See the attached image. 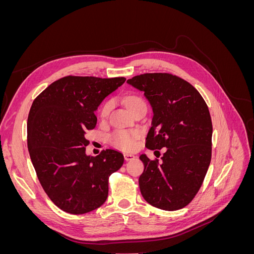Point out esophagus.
Masks as SVG:
<instances>
[{
    "label": "esophagus",
    "mask_w": 254,
    "mask_h": 254,
    "mask_svg": "<svg viewBox=\"0 0 254 254\" xmlns=\"http://www.w3.org/2000/svg\"><path fill=\"white\" fill-rule=\"evenodd\" d=\"M124 158H125V160H126V161H129V160H132V159H134V158H135V156H134V155H132V153H125V155H124Z\"/></svg>",
    "instance_id": "obj_1"
}]
</instances>
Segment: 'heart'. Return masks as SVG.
<instances>
[{"instance_id": "1", "label": "heart", "mask_w": 254, "mask_h": 254, "mask_svg": "<svg viewBox=\"0 0 254 254\" xmlns=\"http://www.w3.org/2000/svg\"><path fill=\"white\" fill-rule=\"evenodd\" d=\"M127 107L129 110H131L133 107L139 106L142 104H145L143 99L140 96L136 95H128L125 98ZM111 109V103L107 102L101 110V117L102 119L107 118V115L109 114ZM140 133L137 131H130V130H117V131L113 132L110 140L113 145L120 147L125 150H131L135 147L136 141L139 139Z\"/></svg>"}]
</instances>
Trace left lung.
Returning <instances> with one entry per match:
<instances>
[{
	"label": "left lung",
	"mask_w": 254,
	"mask_h": 254,
	"mask_svg": "<svg viewBox=\"0 0 254 254\" xmlns=\"http://www.w3.org/2000/svg\"><path fill=\"white\" fill-rule=\"evenodd\" d=\"M144 92L152 108L145 146L166 148L159 160L140 159L141 194L149 204L165 211L188 205L200 189L212 156V121L200 93L184 79L167 73L141 74L128 79Z\"/></svg>",
	"instance_id": "obj_1"
}]
</instances>
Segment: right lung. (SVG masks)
<instances>
[{"label":"right lung","mask_w":254,"mask_h":254,"mask_svg":"<svg viewBox=\"0 0 254 254\" xmlns=\"http://www.w3.org/2000/svg\"><path fill=\"white\" fill-rule=\"evenodd\" d=\"M125 80L65 76L51 83L30 107V160L45 193L66 213H89L104 204L109 176L124 163L123 153L114 149L88 156L86 133L96 126L97 107Z\"/></svg>","instance_id":"1"}]
</instances>
